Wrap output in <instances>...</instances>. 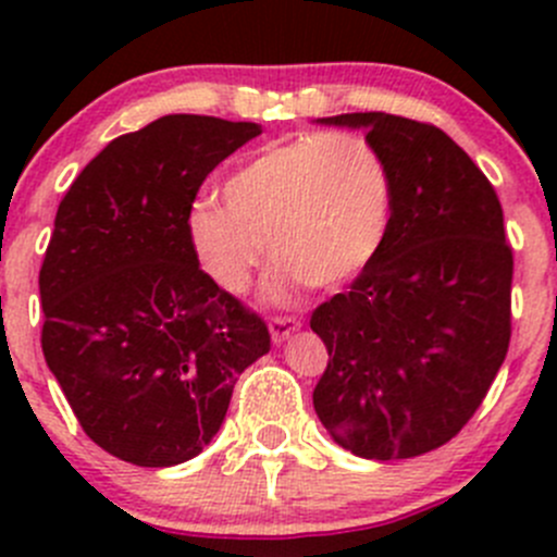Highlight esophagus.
<instances>
[{
	"mask_svg": "<svg viewBox=\"0 0 557 557\" xmlns=\"http://www.w3.org/2000/svg\"><path fill=\"white\" fill-rule=\"evenodd\" d=\"M301 329V320L299 318H288V314H277V318L269 320V334H272V339L277 342H285L288 339L294 331Z\"/></svg>",
	"mask_w": 557,
	"mask_h": 557,
	"instance_id": "1",
	"label": "esophagus"
}]
</instances>
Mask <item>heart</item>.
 <instances>
[{"label": "heart", "mask_w": 557, "mask_h": 557, "mask_svg": "<svg viewBox=\"0 0 557 557\" xmlns=\"http://www.w3.org/2000/svg\"><path fill=\"white\" fill-rule=\"evenodd\" d=\"M188 212V243L218 288L245 294L267 258L269 290L339 288L383 250L391 228V172L361 134L318 132L245 159Z\"/></svg>", "instance_id": "heart-1"}]
</instances>
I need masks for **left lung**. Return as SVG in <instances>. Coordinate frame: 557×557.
<instances>
[{"mask_svg": "<svg viewBox=\"0 0 557 557\" xmlns=\"http://www.w3.org/2000/svg\"><path fill=\"white\" fill-rule=\"evenodd\" d=\"M363 128L391 172L383 250L312 312L329 350L320 423L358 458L447 445L485 398L512 336V247L491 180L431 123L387 112L320 117Z\"/></svg>", "mask_w": 557, "mask_h": 557, "instance_id": "1", "label": "left lung"}]
</instances>
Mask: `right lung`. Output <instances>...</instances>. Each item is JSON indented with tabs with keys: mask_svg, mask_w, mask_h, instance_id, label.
Returning a JSON list of instances; mask_svg holds the SVG:
<instances>
[{
	"mask_svg": "<svg viewBox=\"0 0 557 557\" xmlns=\"http://www.w3.org/2000/svg\"><path fill=\"white\" fill-rule=\"evenodd\" d=\"M261 126L164 115L112 139L55 212L39 269L42 352L102 450L164 469L210 445L269 329L188 243L205 177Z\"/></svg>",
	"mask_w": 557,
	"mask_h": 557,
	"instance_id": "obj_1",
	"label": "right lung"
}]
</instances>
